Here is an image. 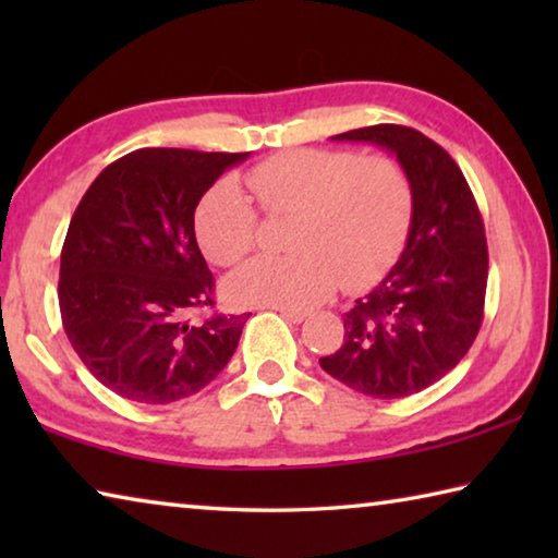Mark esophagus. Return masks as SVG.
<instances>
[{
    "instance_id": "esophagus-1",
    "label": "esophagus",
    "mask_w": 558,
    "mask_h": 558,
    "mask_svg": "<svg viewBox=\"0 0 558 558\" xmlns=\"http://www.w3.org/2000/svg\"><path fill=\"white\" fill-rule=\"evenodd\" d=\"M272 310H278V313L288 319V323H295V325H300L302 319L307 317V313H302V310H290V307H272Z\"/></svg>"
}]
</instances>
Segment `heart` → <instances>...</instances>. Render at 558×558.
I'll return each instance as SVG.
<instances>
[{"label": "heart", "instance_id": "obj_1", "mask_svg": "<svg viewBox=\"0 0 558 558\" xmlns=\"http://www.w3.org/2000/svg\"><path fill=\"white\" fill-rule=\"evenodd\" d=\"M268 219L292 216L288 256H258L226 282L241 305L302 310L344 290H359L393 266L409 239L413 182L389 155L349 149H290L245 174ZM260 221L233 182L216 184L196 211L202 248L233 266L256 248Z\"/></svg>", "mask_w": 558, "mask_h": 558}]
</instances>
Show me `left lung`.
<instances>
[{
	"label": "left lung",
	"mask_w": 558,
	"mask_h": 558,
	"mask_svg": "<svg viewBox=\"0 0 558 558\" xmlns=\"http://www.w3.org/2000/svg\"><path fill=\"white\" fill-rule=\"evenodd\" d=\"M335 140L396 155L413 182V219L401 258L354 302L342 347L319 366L364 396L403 399L456 369L475 342L485 317V223L456 159L423 132L384 122Z\"/></svg>",
	"instance_id": "8db88e82"
}]
</instances>
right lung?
<instances>
[{"instance_id":"add662e5","label":"right lung","mask_w":558,"mask_h":558,"mask_svg":"<svg viewBox=\"0 0 558 558\" xmlns=\"http://www.w3.org/2000/svg\"><path fill=\"white\" fill-rule=\"evenodd\" d=\"M245 157L135 149L83 194L61 251V319L81 362L122 399L182 401L209 386L239 347L248 315L192 323L189 313L216 305L194 211Z\"/></svg>"}]
</instances>
